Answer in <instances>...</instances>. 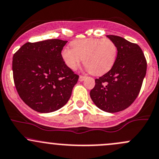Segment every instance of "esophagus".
Wrapping results in <instances>:
<instances>
[{"mask_svg": "<svg viewBox=\"0 0 159 159\" xmlns=\"http://www.w3.org/2000/svg\"><path fill=\"white\" fill-rule=\"evenodd\" d=\"M85 78H86V76H80V78H79L80 81H83V80H85Z\"/></svg>", "mask_w": 159, "mask_h": 159, "instance_id": "1", "label": "esophagus"}]
</instances>
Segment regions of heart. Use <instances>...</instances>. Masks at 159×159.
Wrapping results in <instances>:
<instances>
[{
	"label": "heart",
	"instance_id": "heart-1",
	"mask_svg": "<svg viewBox=\"0 0 159 159\" xmlns=\"http://www.w3.org/2000/svg\"><path fill=\"white\" fill-rule=\"evenodd\" d=\"M73 48L62 50V57L71 70H76L81 63L96 76L109 72L116 63L118 50L116 43L108 38H85L74 40Z\"/></svg>",
	"mask_w": 159,
	"mask_h": 159
}]
</instances>
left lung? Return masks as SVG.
<instances>
[{"label":"left lung","instance_id":"1","mask_svg":"<svg viewBox=\"0 0 159 159\" xmlns=\"http://www.w3.org/2000/svg\"><path fill=\"white\" fill-rule=\"evenodd\" d=\"M116 43L117 58L109 72L95 80L90 97L95 105L107 112L127 109L139 93L146 74L147 62L139 46L119 36L107 35Z\"/></svg>","mask_w":159,"mask_h":159}]
</instances>
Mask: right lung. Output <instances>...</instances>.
Segmentation results:
<instances>
[{
	"label": "right lung",
	"mask_w": 159,
	"mask_h": 159,
	"mask_svg": "<svg viewBox=\"0 0 159 159\" xmlns=\"http://www.w3.org/2000/svg\"><path fill=\"white\" fill-rule=\"evenodd\" d=\"M66 40L51 39L26 43L14 53L12 70L20 97L41 113L54 112L66 104L79 76L63 61Z\"/></svg>",
	"instance_id": "1"
}]
</instances>
